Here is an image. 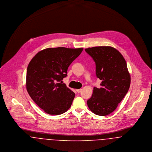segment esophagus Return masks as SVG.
<instances>
[{"label":"esophagus","instance_id":"esophagus-1","mask_svg":"<svg viewBox=\"0 0 152 152\" xmlns=\"http://www.w3.org/2000/svg\"><path fill=\"white\" fill-rule=\"evenodd\" d=\"M76 91H77V93H80V92H81V89H77V90H76Z\"/></svg>","mask_w":152,"mask_h":152}]
</instances>
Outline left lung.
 <instances>
[{
  "label": "left lung",
  "instance_id": "8db88e82",
  "mask_svg": "<svg viewBox=\"0 0 152 152\" xmlns=\"http://www.w3.org/2000/svg\"><path fill=\"white\" fill-rule=\"evenodd\" d=\"M96 64V75L101 87H94L88 100L89 109L99 116L113 112L126 94L130 84V74L120 52L112 47H94L85 49Z\"/></svg>",
  "mask_w": 152,
  "mask_h": 152
}]
</instances>
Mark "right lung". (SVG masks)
I'll return each mask as SVG.
<instances>
[{"label": "right lung", "instance_id": "right-lung-1", "mask_svg": "<svg viewBox=\"0 0 152 152\" xmlns=\"http://www.w3.org/2000/svg\"><path fill=\"white\" fill-rule=\"evenodd\" d=\"M83 48H49L39 52L27 67L26 88L31 99L49 115L64 113L75 94L63 83L67 70Z\"/></svg>", "mask_w": 152, "mask_h": 152}]
</instances>
